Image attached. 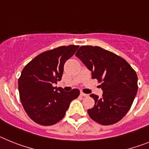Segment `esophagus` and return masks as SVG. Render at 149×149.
<instances>
[{"label": "esophagus", "instance_id": "esophagus-1", "mask_svg": "<svg viewBox=\"0 0 149 149\" xmlns=\"http://www.w3.org/2000/svg\"><path fill=\"white\" fill-rule=\"evenodd\" d=\"M81 95L83 96V97H87V96L89 95L85 94V93H82V92H81Z\"/></svg>", "mask_w": 149, "mask_h": 149}]
</instances>
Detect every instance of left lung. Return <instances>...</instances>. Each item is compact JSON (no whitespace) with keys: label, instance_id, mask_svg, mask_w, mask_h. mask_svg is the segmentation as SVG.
Masks as SVG:
<instances>
[{"label":"left lung","instance_id":"1","mask_svg":"<svg viewBox=\"0 0 149 149\" xmlns=\"http://www.w3.org/2000/svg\"><path fill=\"white\" fill-rule=\"evenodd\" d=\"M92 72V78L101 83V98L91 94L95 105L88 114L102 125H113L131 108L138 89L137 75L128 63L113 52L98 46L84 45L75 54Z\"/></svg>","mask_w":149,"mask_h":149}]
</instances>
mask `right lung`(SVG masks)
<instances>
[{
	"label": "right lung",
	"instance_id": "obj_1",
	"mask_svg": "<svg viewBox=\"0 0 149 149\" xmlns=\"http://www.w3.org/2000/svg\"><path fill=\"white\" fill-rule=\"evenodd\" d=\"M79 45L60 46L46 51L23 68L18 78V91L23 107L30 119L44 126L53 125L63 119L78 89L65 92L53 85L60 81L64 64Z\"/></svg>",
	"mask_w": 149,
	"mask_h": 149
}]
</instances>
